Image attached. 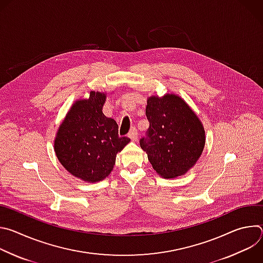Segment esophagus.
<instances>
[{"label":"esophagus","mask_w":263,"mask_h":263,"mask_svg":"<svg viewBox=\"0 0 263 263\" xmlns=\"http://www.w3.org/2000/svg\"><path fill=\"white\" fill-rule=\"evenodd\" d=\"M128 136L130 137V139H131L132 141H136V140H137V137H138L137 130H136L134 127H132L131 130H130V132L128 133Z\"/></svg>","instance_id":"1"}]
</instances>
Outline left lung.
I'll return each mask as SVG.
<instances>
[{
    "mask_svg": "<svg viewBox=\"0 0 263 263\" xmlns=\"http://www.w3.org/2000/svg\"><path fill=\"white\" fill-rule=\"evenodd\" d=\"M145 116L149 127L139 143L153 168L163 178L184 175L205 145V131L198 117L175 95L148 98Z\"/></svg>",
    "mask_w": 263,
    "mask_h": 263,
    "instance_id": "left-lung-1",
    "label": "left lung"
}]
</instances>
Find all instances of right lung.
Wrapping results in <instances>:
<instances>
[{
  "mask_svg": "<svg viewBox=\"0 0 263 263\" xmlns=\"http://www.w3.org/2000/svg\"><path fill=\"white\" fill-rule=\"evenodd\" d=\"M106 96L90 91L87 100L72 105L60 125L54 143L60 163L72 176L86 182H98L114 168L116 156L130 141L119 135L114 119L103 114Z\"/></svg>",
  "mask_w": 263,
  "mask_h": 263,
  "instance_id": "obj_1",
  "label": "right lung"
}]
</instances>
